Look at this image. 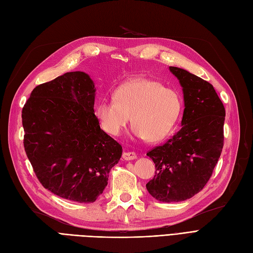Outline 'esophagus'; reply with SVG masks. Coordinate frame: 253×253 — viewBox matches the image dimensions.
I'll list each match as a JSON object with an SVG mask.
<instances>
[{
	"label": "esophagus",
	"mask_w": 253,
	"mask_h": 253,
	"mask_svg": "<svg viewBox=\"0 0 253 253\" xmlns=\"http://www.w3.org/2000/svg\"><path fill=\"white\" fill-rule=\"evenodd\" d=\"M122 157H123V159L125 161H132V160L136 159V154L134 152H124Z\"/></svg>",
	"instance_id": "34e87169"
}]
</instances>
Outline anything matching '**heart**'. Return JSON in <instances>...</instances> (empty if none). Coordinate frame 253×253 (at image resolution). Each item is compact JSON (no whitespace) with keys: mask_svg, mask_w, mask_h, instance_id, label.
<instances>
[{"mask_svg":"<svg viewBox=\"0 0 253 253\" xmlns=\"http://www.w3.org/2000/svg\"><path fill=\"white\" fill-rule=\"evenodd\" d=\"M181 112L180 95L157 81L135 78L117 87L112 100L95 106V116L105 132L120 135L132 122L133 132L157 143L172 131Z\"/></svg>","mask_w":253,"mask_h":253,"instance_id":"obj_1","label":"heart"}]
</instances>
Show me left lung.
Returning <instances> with one entry per match:
<instances>
[{"label":"left lung","mask_w":253,"mask_h":253,"mask_svg":"<svg viewBox=\"0 0 253 253\" xmlns=\"http://www.w3.org/2000/svg\"><path fill=\"white\" fill-rule=\"evenodd\" d=\"M169 70L183 88L182 128L147 152L157 170L146 188L160 202L176 203L192 198L209 181L224 146L226 113L207 81L178 67Z\"/></svg>","instance_id":"1"}]
</instances>
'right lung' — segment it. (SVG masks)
I'll return each instance as SVG.
<instances>
[{"label": "right lung", "instance_id": "1", "mask_svg": "<svg viewBox=\"0 0 253 253\" xmlns=\"http://www.w3.org/2000/svg\"><path fill=\"white\" fill-rule=\"evenodd\" d=\"M95 87L83 71L37 86L22 110L24 148L44 188L60 198L93 203L108 184L122 146L94 115Z\"/></svg>", "mask_w": 253, "mask_h": 253}]
</instances>
